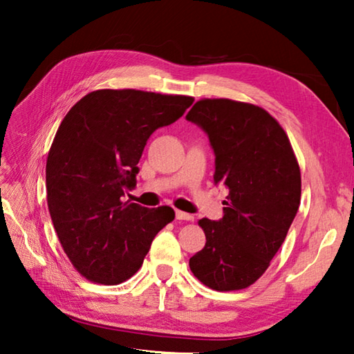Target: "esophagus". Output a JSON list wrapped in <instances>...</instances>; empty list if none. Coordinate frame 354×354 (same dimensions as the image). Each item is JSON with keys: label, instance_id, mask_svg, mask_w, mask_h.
<instances>
[{"label": "esophagus", "instance_id": "obj_1", "mask_svg": "<svg viewBox=\"0 0 354 354\" xmlns=\"http://www.w3.org/2000/svg\"><path fill=\"white\" fill-rule=\"evenodd\" d=\"M176 219L178 221H193L194 217L192 214H189V213L181 212V209H176Z\"/></svg>", "mask_w": 354, "mask_h": 354}]
</instances>
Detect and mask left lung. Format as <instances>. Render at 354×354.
Here are the masks:
<instances>
[{"label":"left lung","instance_id":"left-lung-1","mask_svg":"<svg viewBox=\"0 0 354 354\" xmlns=\"http://www.w3.org/2000/svg\"><path fill=\"white\" fill-rule=\"evenodd\" d=\"M209 138L214 183L228 190L221 221H199L207 243L190 259L193 275L209 289H246L280 250L301 199V173L290 141L260 106L202 99L185 117Z\"/></svg>","mask_w":354,"mask_h":354}]
</instances>
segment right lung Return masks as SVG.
<instances>
[{
	"instance_id": "add662e5",
	"label": "right lung",
	"mask_w": 354,
	"mask_h": 354,
	"mask_svg": "<svg viewBox=\"0 0 354 354\" xmlns=\"http://www.w3.org/2000/svg\"><path fill=\"white\" fill-rule=\"evenodd\" d=\"M189 95L97 89L68 111L47 158V202L73 266L86 280L120 284L141 268L152 240L175 219L170 207L126 201L158 127L183 117Z\"/></svg>"
}]
</instances>
